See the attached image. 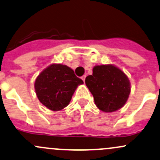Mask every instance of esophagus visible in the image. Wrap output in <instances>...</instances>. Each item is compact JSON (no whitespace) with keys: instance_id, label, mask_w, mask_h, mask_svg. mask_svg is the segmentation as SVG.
Listing matches in <instances>:
<instances>
[{"instance_id":"1","label":"esophagus","mask_w":160,"mask_h":160,"mask_svg":"<svg viewBox=\"0 0 160 160\" xmlns=\"http://www.w3.org/2000/svg\"><path fill=\"white\" fill-rule=\"evenodd\" d=\"M81 79H82V80H83V82H85V79H86V75H83V77H81Z\"/></svg>"}]
</instances>
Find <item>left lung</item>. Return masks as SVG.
Here are the masks:
<instances>
[{"instance_id":"1","label":"left lung","mask_w":160,"mask_h":160,"mask_svg":"<svg viewBox=\"0 0 160 160\" xmlns=\"http://www.w3.org/2000/svg\"><path fill=\"white\" fill-rule=\"evenodd\" d=\"M85 83L97 108L105 112H115L122 108L131 91L128 77L112 64L94 67L93 74L86 77Z\"/></svg>"}]
</instances>
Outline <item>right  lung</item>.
<instances>
[{
  "mask_svg": "<svg viewBox=\"0 0 160 160\" xmlns=\"http://www.w3.org/2000/svg\"><path fill=\"white\" fill-rule=\"evenodd\" d=\"M83 83L70 67L52 63L38 76L34 89L38 100L44 107L59 111L68 106L76 89Z\"/></svg>",
  "mask_w": 160,
  "mask_h": 160,
  "instance_id": "1",
  "label": "right lung"
}]
</instances>
